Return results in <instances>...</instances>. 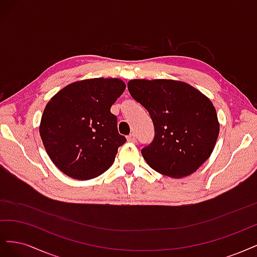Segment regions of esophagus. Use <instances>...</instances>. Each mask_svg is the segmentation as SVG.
<instances>
[{"label": "esophagus", "instance_id": "1", "mask_svg": "<svg viewBox=\"0 0 257 257\" xmlns=\"http://www.w3.org/2000/svg\"><path fill=\"white\" fill-rule=\"evenodd\" d=\"M126 139H127L128 143H135V142H136V137H135L134 134H130V135L126 137Z\"/></svg>", "mask_w": 257, "mask_h": 257}]
</instances>
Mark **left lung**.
Here are the masks:
<instances>
[{
	"mask_svg": "<svg viewBox=\"0 0 257 257\" xmlns=\"http://www.w3.org/2000/svg\"><path fill=\"white\" fill-rule=\"evenodd\" d=\"M127 89L154 125L153 141L142 149L149 166L172 178L196 172L211 155L220 132L211 100L192 85L169 79H133Z\"/></svg>",
	"mask_w": 257,
	"mask_h": 257,
	"instance_id": "8db88e82",
	"label": "left lung"
}]
</instances>
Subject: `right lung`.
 Listing matches in <instances>:
<instances>
[{"mask_svg":"<svg viewBox=\"0 0 257 257\" xmlns=\"http://www.w3.org/2000/svg\"><path fill=\"white\" fill-rule=\"evenodd\" d=\"M125 90L118 78H93L73 82L46 105L40 134L49 158L66 176L89 180L109 168L120 135L110 108Z\"/></svg>","mask_w":257,"mask_h":257,"instance_id":"right-lung-1","label":"right lung"}]
</instances>
